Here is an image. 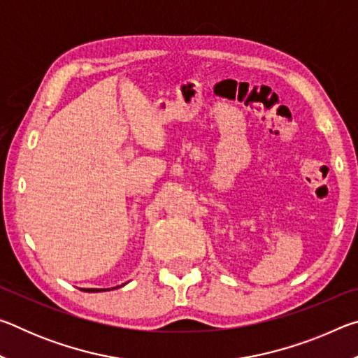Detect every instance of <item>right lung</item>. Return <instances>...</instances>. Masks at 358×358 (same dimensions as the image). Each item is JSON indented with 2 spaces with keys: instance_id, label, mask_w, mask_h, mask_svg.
<instances>
[{
  "instance_id": "1",
  "label": "right lung",
  "mask_w": 358,
  "mask_h": 358,
  "mask_svg": "<svg viewBox=\"0 0 358 358\" xmlns=\"http://www.w3.org/2000/svg\"><path fill=\"white\" fill-rule=\"evenodd\" d=\"M121 286H124V284H121ZM117 287H112V289H117ZM82 290H87V292H104V290H110V289H82Z\"/></svg>"
}]
</instances>
